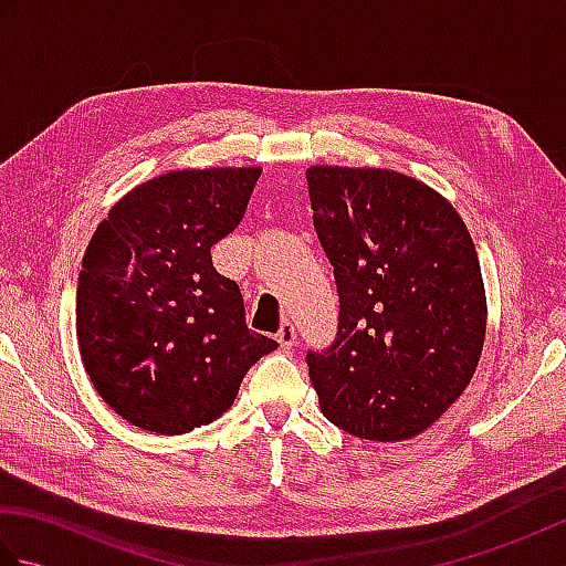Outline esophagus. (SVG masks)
Masks as SVG:
<instances>
[{
	"instance_id": "obj_1",
	"label": "esophagus",
	"mask_w": 566,
	"mask_h": 566,
	"mask_svg": "<svg viewBox=\"0 0 566 566\" xmlns=\"http://www.w3.org/2000/svg\"><path fill=\"white\" fill-rule=\"evenodd\" d=\"M276 340H280V345H282V347H292V345L296 343V328L292 326L290 321H284V323H282L280 333H276Z\"/></svg>"
}]
</instances>
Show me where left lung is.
<instances>
[{"label":"left lung","mask_w":566,"mask_h":566,"mask_svg":"<svg viewBox=\"0 0 566 566\" xmlns=\"http://www.w3.org/2000/svg\"><path fill=\"white\" fill-rule=\"evenodd\" d=\"M306 179L340 296L335 343L306 355L321 411L355 438H416L482 357L486 292L472 235L416 177L314 165Z\"/></svg>","instance_id":"1"}]
</instances>
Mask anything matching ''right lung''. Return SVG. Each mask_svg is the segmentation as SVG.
Instances as JSON below:
<instances>
[{
  "mask_svg": "<svg viewBox=\"0 0 566 566\" xmlns=\"http://www.w3.org/2000/svg\"><path fill=\"white\" fill-rule=\"evenodd\" d=\"M260 167L172 170L118 199L82 258L75 326L84 369L130 426L182 436L233 406L276 350L245 326L211 245L243 219Z\"/></svg>",
  "mask_w": 566,
  "mask_h": 566,
  "instance_id": "right-lung-1",
  "label": "right lung"
}]
</instances>
